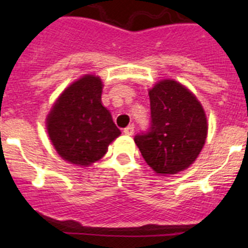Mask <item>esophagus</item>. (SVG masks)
<instances>
[{"label": "esophagus", "mask_w": 248, "mask_h": 248, "mask_svg": "<svg viewBox=\"0 0 248 248\" xmlns=\"http://www.w3.org/2000/svg\"><path fill=\"white\" fill-rule=\"evenodd\" d=\"M124 133L126 134V136H132V134L134 133V124H129V126H127L126 128L124 129Z\"/></svg>", "instance_id": "34e87169"}]
</instances>
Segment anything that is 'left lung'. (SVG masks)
<instances>
[{"mask_svg":"<svg viewBox=\"0 0 248 248\" xmlns=\"http://www.w3.org/2000/svg\"><path fill=\"white\" fill-rule=\"evenodd\" d=\"M149 97L151 126L134 141L156 174H177L201 154L207 136L206 115L197 97L175 80L157 82Z\"/></svg>","mask_w":248,"mask_h":248,"instance_id":"1","label":"left lung"}]
</instances>
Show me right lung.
I'll use <instances>...</instances> for the list:
<instances>
[{
    "instance_id": "obj_1",
    "label": "right lung",
    "mask_w": 248,
    "mask_h": 248,
    "mask_svg": "<svg viewBox=\"0 0 248 248\" xmlns=\"http://www.w3.org/2000/svg\"><path fill=\"white\" fill-rule=\"evenodd\" d=\"M99 77L84 76L69 85L46 116V131L57 154L72 164L91 166L121 134L102 104Z\"/></svg>"
}]
</instances>
